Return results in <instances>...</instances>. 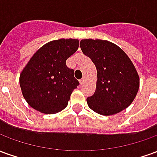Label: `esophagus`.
I'll return each mask as SVG.
<instances>
[{
  "label": "esophagus",
  "mask_w": 157,
  "mask_h": 157,
  "mask_svg": "<svg viewBox=\"0 0 157 157\" xmlns=\"http://www.w3.org/2000/svg\"><path fill=\"white\" fill-rule=\"evenodd\" d=\"M79 82H80V84H81V85H82V84L84 83V79H83V78L81 79V80H80Z\"/></svg>",
  "instance_id": "34e87169"
}]
</instances>
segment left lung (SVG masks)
I'll return each mask as SVG.
<instances>
[{"label":"left lung","instance_id":"obj_1","mask_svg":"<svg viewBox=\"0 0 157 157\" xmlns=\"http://www.w3.org/2000/svg\"><path fill=\"white\" fill-rule=\"evenodd\" d=\"M80 46L97 68L96 91L86 98L89 108L105 116L127 109L140 87L138 73L128 55L107 40L82 39Z\"/></svg>","mask_w":157,"mask_h":157}]
</instances>
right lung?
I'll list each match as a JSON object with an SVG mask.
<instances>
[{"instance_id":"add662e5","label":"right lung","mask_w":157,"mask_h":157,"mask_svg":"<svg viewBox=\"0 0 157 157\" xmlns=\"http://www.w3.org/2000/svg\"><path fill=\"white\" fill-rule=\"evenodd\" d=\"M79 47V40L60 39L37 50L20 74L23 98L30 107L45 114L65 109L79 82L65 61Z\"/></svg>"}]
</instances>
